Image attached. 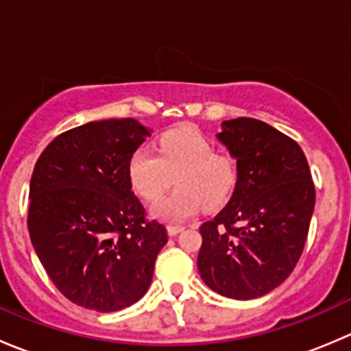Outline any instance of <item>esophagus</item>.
Listing matches in <instances>:
<instances>
[{
    "instance_id": "1",
    "label": "esophagus",
    "mask_w": 351,
    "mask_h": 351,
    "mask_svg": "<svg viewBox=\"0 0 351 351\" xmlns=\"http://www.w3.org/2000/svg\"><path fill=\"white\" fill-rule=\"evenodd\" d=\"M183 229H185V228H183V226L169 224V226H168V234H169V236H176V234H178V232H182Z\"/></svg>"
}]
</instances>
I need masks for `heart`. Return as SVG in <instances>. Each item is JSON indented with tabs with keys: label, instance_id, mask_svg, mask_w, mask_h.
Returning a JSON list of instances; mask_svg holds the SVG:
<instances>
[{
	"label": "heart",
	"instance_id": "1",
	"mask_svg": "<svg viewBox=\"0 0 351 351\" xmlns=\"http://www.w3.org/2000/svg\"><path fill=\"white\" fill-rule=\"evenodd\" d=\"M130 185L143 200H158L171 186L178 189L156 202L153 214L168 222H182L198 208H217L232 195L238 183V162L217 153L214 143L193 127L166 132L158 154L139 147L127 165Z\"/></svg>",
	"mask_w": 351,
	"mask_h": 351
}]
</instances>
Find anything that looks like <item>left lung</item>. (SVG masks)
I'll use <instances>...</instances> for the list:
<instances>
[{"mask_svg":"<svg viewBox=\"0 0 351 351\" xmlns=\"http://www.w3.org/2000/svg\"><path fill=\"white\" fill-rule=\"evenodd\" d=\"M217 137L238 159V183L229 204L200 226L197 267L214 292L256 299L295 268L316 189L299 144L268 123L226 120Z\"/></svg>","mask_w":351,"mask_h":351,"instance_id":"1","label":"left lung"}]
</instances>
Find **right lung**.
<instances>
[{"label":"right lung","instance_id":"obj_1","mask_svg":"<svg viewBox=\"0 0 351 351\" xmlns=\"http://www.w3.org/2000/svg\"><path fill=\"white\" fill-rule=\"evenodd\" d=\"M149 136L134 119L88 122L56 137L35 162L32 244L59 292L84 309L113 313L137 302L168 243L127 175L130 156Z\"/></svg>","mask_w":351,"mask_h":351}]
</instances>
